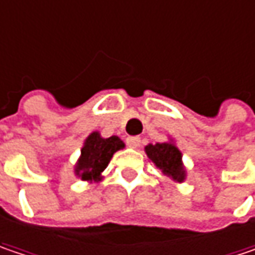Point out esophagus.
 I'll return each instance as SVG.
<instances>
[{
	"label": "esophagus",
	"instance_id": "1",
	"mask_svg": "<svg viewBox=\"0 0 255 255\" xmlns=\"http://www.w3.org/2000/svg\"><path fill=\"white\" fill-rule=\"evenodd\" d=\"M126 143L129 148H137L140 145V137L139 136H129L126 139Z\"/></svg>",
	"mask_w": 255,
	"mask_h": 255
}]
</instances>
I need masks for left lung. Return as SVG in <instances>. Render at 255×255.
I'll use <instances>...</instances> for the list:
<instances>
[{
  "mask_svg": "<svg viewBox=\"0 0 255 255\" xmlns=\"http://www.w3.org/2000/svg\"><path fill=\"white\" fill-rule=\"evenodd\" d=\"M145 152L164 175L170 177L175 183H183L186 180L187 173L183 164V154L177 148L173 139L155 145L149 143L145 146Z\"/></svg>",
  "mask_w": 255,
  "mask_h": 255,
  "instance_id": "1",
  "label": "left lung"
}]
</instances>
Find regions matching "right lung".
<instances>
[{
	"mask_svg": "<svg viewBox=\"0 0 255 255\" xmlns=\"http://www.w3.org/2000/svg\"><path fill=\"white\" fill-rule=\"evenodd\" d=\"M123 148L125 143L119 136L103 137L100 132L90 133L84 140L74 173L82 181L99 183L103 180V171L107 168L112 156Z\"/></svg>",
	"mask_w": 255,
	"mask_h": 255,
	"instance_id": "1",
	"label": "right lung"
}]
</instances>
